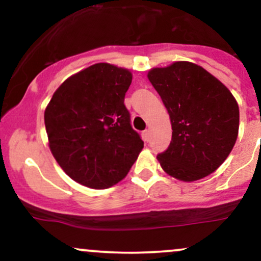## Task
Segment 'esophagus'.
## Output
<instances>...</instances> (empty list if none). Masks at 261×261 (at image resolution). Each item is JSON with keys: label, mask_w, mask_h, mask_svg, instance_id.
<instances>
[{"label": "esophagus", "mask_w": 261, "mask_h": 261, "mask_svg": "<svg viewBox=\"0 0 261 261\" xmlns=\"http://www.w3.org/2000/svg\"><path fill=\"white\" fill-rule=\"evenodd\" d=\"M142 140L145 141V142H148L149 141V130H145L142 133Z\"/></svg>", "instance_id": "1"}]
</instances>
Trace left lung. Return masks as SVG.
Listing matches in <instances>:
<instances>
[{"instance_id":"1","label":"left lung","mask_w":261,"mask_h":261,"mask_svg":"<svg viewBox=\"0 0 261 261\" xmlns=\"http://www.w3.org/2000/svg\"><path fill=\"white\" fill-rule=\"evenodd\" d=\"M147 77L172 124L168 149L157 155L167 174L189 182L214 173L226 161L239 130V108L229 89L201 66L175 61Z\"/></svg>"}]
</instances>
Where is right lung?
I'll return each mask as SVG.
<instances>
[{
	"instance_id": "right-lung-1",
	"label": "right lung",
	"mask_w": 261,
	"mask_h": 261,
	"mask_svg": "<svg viewBox=\"0 0 261 261\" xmlns=\"http://www.w3.org/2000/svg\"><path fill=\"white\" fill-rule=\"evenodd\" d=\"M133 73L99 62L61 83L45 108L49 148L72 180L107 189L127 175L143 148L124 106Z\"/></svg>"
}]
</instances>
